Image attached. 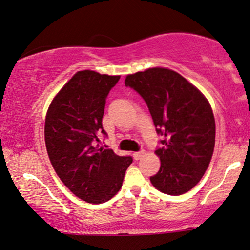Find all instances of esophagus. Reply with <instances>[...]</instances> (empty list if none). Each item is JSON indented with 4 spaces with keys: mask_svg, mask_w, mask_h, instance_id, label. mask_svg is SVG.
<instances>
[{
    "mask_svg": "<svg viewBox=\"0 0 250 250\" xmlns=\"http://www.w3.org/2000/svg\"><path fill=\"white\" fill-rule=\"evenodd\" d=\"M144 154H145L144 150H140V152H135L133 153V159H135L136 161H138L142 159V156H144Z\"/></svg>",
    "mask_w": 250,
    "mask_h": 250,
    "instance_id": "obj_1",
    "label": "esophagus"
}]
</instances>
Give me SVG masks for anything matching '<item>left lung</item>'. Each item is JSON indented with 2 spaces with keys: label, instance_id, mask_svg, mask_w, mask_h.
<instances>
[{
  "label": "left lung",
  "instance_id": "8db88e82",
  "mask_svg": "<svg viewBox=\"0 0 250 250\" xmlns=\"http://www.w3.org/2000/svg\"><path fill=\"white\" fill-rule=\"evenodd\" d=\"M125 86L146 102L156 132L160 171L150 177L156 189L182 195L195 187L208 167L215 145V120L206 97L173 70L150 68L126 76Z\"/></svg>",
  "mask_w": 250,
  "mask_h": 250
}]
</instances>
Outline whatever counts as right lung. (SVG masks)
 <instances>
[{"label":"right lung","instance_id":"obj_1","mask_svg":"<svg viewBox=\"0 0 250 250\" xmlns=\"http://www.w3.org/2000/svg\"><path fill=\"white\" fill-rule=\"evenodd\" d=\"M120 76L78 71L52 101L45 120L48 157L61 181L91 204L110 200L120 190L131 156L100 147L105 103Z\"/></svg>","mask_w":250,"mask_h":250}]
</instances>
